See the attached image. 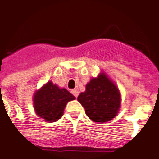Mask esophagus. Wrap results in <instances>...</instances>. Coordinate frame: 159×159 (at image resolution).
<instances>
[{
	"instance_id": "esophagus-1",
	"label": "esophagus",
	"mask_w": 159,
	"mask_h": 159,
	"mask_svg": "<svg viewBox=\"0 0 159 159\" xmlns=\"http://www.w3.org/2000/svg\"><path fill=\"white\" fill-rule=\"evenodd\" d=\"M71 93L73 94V95L75 96L76 98H77V96H78V94H79V92H78V90H76V89H74V90H72Z\"/></svg>"
}]
</instances>
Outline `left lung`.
I'll list each match as a JSON object with an SVG mask.
<instances>
[{
	"mask_svg": "<svg viewBox=\"0 0 159 159\" xmlns=\"http://www.w3.org/2000/svg\"><path fill=\"white\" fill-rule=\"evenodd\" d=\"M86 114L92 121L104 123L120 111L121 94L119 88L106 73L101 72L86 85V90L77 97Z\"/></svg>",
	"mask_w": 159,
	"mask_h": 159,
	"instance_id": "left-lung-1",
	"label": "left lung"
}]
</instances>
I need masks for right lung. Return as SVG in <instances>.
Returning a JSON list of instances; mask_svg holds the SVG:
<instances>
[{
  "label": "right lung",
  "mask_w": 159,
  "mask_h": 159,
  "mask_svg": "<svg viewBox=\"0 0 159 159\" xmlns=\"http://www.w3.org/2000/svg\"><path fill=\"white\" fill-rule=\"evenodd\" d=\"M75 98L65 88L49 81L34 92L33 106L37 116L46 122H56L62 117L68 102Z\"/></svg>",
  "instance_id": "1"
}]
</instances>
